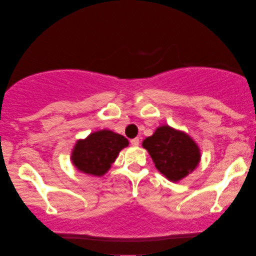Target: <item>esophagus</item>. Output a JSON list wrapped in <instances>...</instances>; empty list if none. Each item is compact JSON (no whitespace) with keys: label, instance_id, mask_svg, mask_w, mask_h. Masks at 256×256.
Listing matches in <instances>:
<instances>
[{"label":"esophagus","instance_id":"obj_1","mask_svg":"<svg viewBox=\"0 0 256 256\" xmlns=\"http://www.w3.org/2000/svg\"><path fill=\"white\" fill-rule=\"evenodd\" d=\"M130 143H132V146H138L140 144V138H132V140H130Z\"/></svg>","mask_w":256,"mask_h":256}]
</instances>
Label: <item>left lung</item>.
<instances>
[{"instance_id": "8db88e82", "label": "left lung", "mask_w": 256, "mask_h": 256, "mask_svg": "<svg viewBox=\"0 0 256 256\" xmlns=\"http://www.w3.org/2000/svg\"><path fill=\"white\" fill-rule=\"evenodd\" d=\"M155 163L156 169L170 182L176 183L194 172L200 162V149L185 132L170 126H160L142 142Z\"/></svg>"}]
</instances>
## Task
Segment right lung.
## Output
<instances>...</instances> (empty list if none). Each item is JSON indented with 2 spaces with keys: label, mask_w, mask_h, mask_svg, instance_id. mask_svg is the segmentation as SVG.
<instances>
[{
  "label": "right lung",
  "mask_w": 256,
  "mask_h": 256,
  "mask_svg": "<svg viewBox=\"0 0 256 256\" xmlns=\"http://www.w3.org/2000/svg\"><path fill=\"white\" fill-rule=\"evenodd\" d=\"M128 146L124 136L102 129L78 140L72 149L71 160L80 172L101 177L108 172L121 150Z\"/></svg>",
  "instance_id": "obj_1"
}]
</instances>
